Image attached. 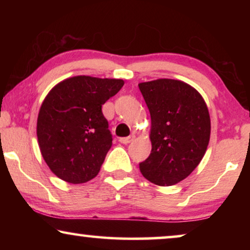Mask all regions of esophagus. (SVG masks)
I'll return each instance as SVG.
<instances>
[{"label":"esophagus","instance_id":"34e87169","mask_svg":"<svg viewBox=\"0 0 250 250\" xmlns=\"http://www.w3.org/2000/svg\"><path fill=\"white\" fill-rule=\"evenodd\" d=\"M134 138H135L134 135L127 136V138H121V139H119V142L123 143V145H127V143H131L133 140H134Z\"/></svg>","mask_w":250,"mask_h":250}]
</instances>
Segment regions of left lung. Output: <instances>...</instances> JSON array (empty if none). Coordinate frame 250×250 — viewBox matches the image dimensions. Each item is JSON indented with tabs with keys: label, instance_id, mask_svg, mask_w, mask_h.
<instances>
[{
	"label": "left lung",
	"instance_id": "1",
	"mask_svg": "<svg viewBox=\"0 0 250 250\" xmlns=\"http://www.w3.org/2000/svg\"><path fill=\"white\" fill-rule=\"evenodd\" d=\"M151 117V152L140 170L160 187L181 182L199 165L210 138L206 102L196 88L182 81L159 78L140 83Z\"/></svg>",
	"mask_w": 250,
	"mask_h": 250
}]
</instances>
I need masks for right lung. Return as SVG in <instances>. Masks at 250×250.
Wrapping results in <instances>:
<instances>
[{
    "mask_svg": "<svg viewBox=\"0 0 250 250\" xmlns=\"http://www.w3.org/2000/svg\"><path fill=\"white\" fill-rule=\"evenodd\" d=\"M123 85L115 78L74 76L47 93L37 117V140L59 179L80 184L98 175L112 145L101 108Z\"/></svg>",
    "mask_w": 250,
    "mask_h": 250,
    "instance_id": "add662e5",
    "label": "right lung"
}]
</instances>
